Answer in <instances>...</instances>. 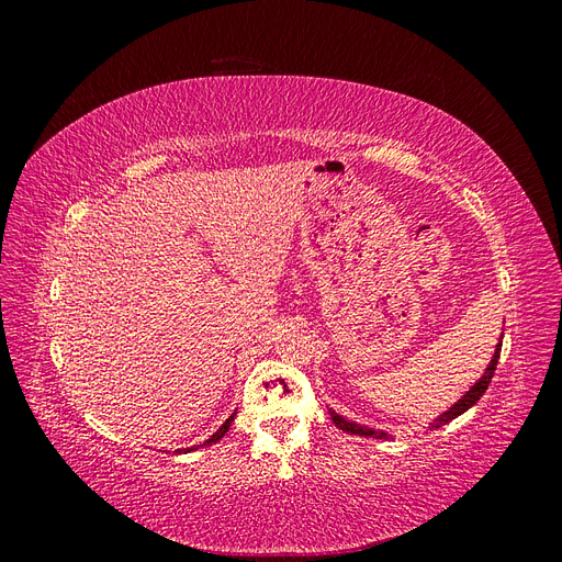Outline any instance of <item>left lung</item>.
<instances>
[{
    "label": "left lung",
    "mask_w": 562,
    "mask_h": 562,
    "mask_svg": "<svg viewBox=\"0 0 562 562\" xmlns=\"http://www.w3.org/2000/svg\"><path fill=\"white\" fill-rule=\"evenodd\" d=\"M502 337H504V333H502ZM502 337H499V342H497V347H495V353H492V359H490V363H487L485 372L481 375V380H475V384L467 391V394H464L462 398H459L454 405H450L446 413H440V415L431 422V429L443 427V424H448V422H452L454 417H459L462 413H467L471 405H475V403L481 401V396L485 394V389H487V386H490V382H492V375H495V368H497V361H499V351H502ZM330 419L335 422V427H339V429L347 431V434H353V436H366V438H382V440H389V434H386V431L370 429V427H366V424L349 422V419H345L342 415H337L335 411H330Z\"/></svg>",
    "instance_id": "obj_1"
}]
</instances>
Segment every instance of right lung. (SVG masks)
Wrapping results in <instances>:
<instances>
[{"instance_id":"1","label":"right lung","mask_w":562,"mask_h":562,"mask_svg":"<svg viewBox=\"0 0 562 562\" xmlns=\"http://www.w3.org/2000/svg\"><path fill=\"white\" fill-rule=\"evenodd\" d=\"M234 417H236V413H232V417H227L225 419V424H223V427H220L211 438H206V440H203V443L201 446H192V448H182V450H176V452H192V450H199V448H206V446H211V443H217V440L220 438H223L227 431H229V427H232V422H234Z\"/></svg>"}]
</instances>
